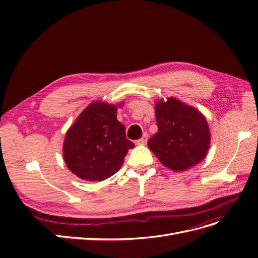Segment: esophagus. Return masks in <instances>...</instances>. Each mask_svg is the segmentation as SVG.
I'll use <instances>...</instances> for the list:
<instances>
[{"instance_id": "34e87169", "label": "esophagus", "mask_w": 258, "mask_h": 258, "mask_svg": "<svg viewBox=\"0 0 258 258\" xmlns=\"http://www.w3.org/2000/svg\"><path fill=\"white\" fill-rule=\"evenodd\" d=\"M146 142H147V135L145 134L141 139H139L138 141H137V144L138 145H145L146 144Z\"/></svg>"}]
</instances>
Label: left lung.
<instances>
[{"instance_id": "8db88e82", "label": "left lung", "mask_w": 258, "mask_h": 258, "mask_svg": "<svg viewBox=\"0 0 258 258\" xmlns=\"http://www.w3.org/2000/svg\"><path fill=\"white\" fill-rule=\"evenodd\" d=\"M158 131L147 145L163 166L184 171L206 157L210 146L207 119L195 107L175 98L159 100L155 106Z\"/></svg>"}]
</instances>
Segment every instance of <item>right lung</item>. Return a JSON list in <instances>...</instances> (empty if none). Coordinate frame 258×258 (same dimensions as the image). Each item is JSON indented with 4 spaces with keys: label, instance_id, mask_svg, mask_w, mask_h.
I'll use <instances>...</instances> for the list:
<instances>
[{
    "label": "right lung",
    "instance_id": "obj_1",
    "mask_svg": "<svg viewBox=\"0 0 258 258\" xmlns=\"http://www.w3.org/2000/svg\"><path fill=\"white\" fill-rule=\"evenodd\" d=\"M116 111L115 105L96 101L85 108L67 132L64 161L85 181H104L114 175L129 148L135 147L126 138V128L117 120Z\"/></svg>",
    "mask_w": 258,
    "mask_h": 258
}]
</instances>
